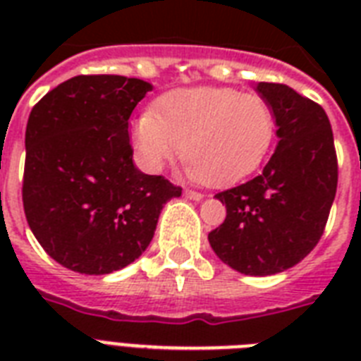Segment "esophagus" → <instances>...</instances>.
<instances>
[{
	"label": "esophagus",
	"mask_w": 361,
	"mask_h": 361,
	"mask_svg": "<svg viewBox=\"0 0 361 361\" xmlns=\"http://www.w3.org/2000/svg\"><path fill=\"white\" fill-rule=\"evenodd\" d=\"M185 197L191 198V200H202L204 195L198 191H192V189H185Z\"/></svg>",
	"instance_id": "34e87169"
}]
</instances>
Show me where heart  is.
Here are the masks:
<instances>
[{"label": "heart", "mask_w": 361, "mask_h": 361, "mask_svg": "<svg viewBox=\"0 0 361 361\" xmlns=\"http://www.w3.org/2000/svg\"><path fill=\"white\" fill-rule=\"evenodd\" d=\"M275 136L274 110L257 93L232 87H185L159 99L135 125V144L147 169L178 157L192 180L232 185L262 164Z\"/></svg>", "instance_id": "b5f03b06"}]
</instances>
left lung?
<instances>
[{"label": "left lung", "mask_w": 361, "mask_h": 361, "mask_svg": "<svg viewBox=\"0 0 361 361\" xmlns=\"http://www.w3.org/2000/svg\"><path fill=\"white\" fill-rule=\"evenodd\" d=\"M257 92L274 110L277 149L262 174L215 195L226 217L208 240L240 274L274 275L302 262L324 234L337 191V155L319 103L274 82H260Z\"/></svg>", "instance_id": "obj_1"}]
</instances>
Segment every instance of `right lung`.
Listing matches in <instances>:
<instances>
[{"label":"right lung","instance_id":"right-lung-1","mask_svg":"<svg viewBox=\"0 0 361 361\" xmlns=\"http://www.w3.org/2000/svg\"><path fill=\"white\" fill-rule=\"evenodd\" d=\"M152 84L80 75L48 92L25 127L22 202L33 236L65 268L104 275L146 251L181 187L133 164L129 118Z\"/></svg>","mask_w":361,"mask_h":361}]
</instances>
